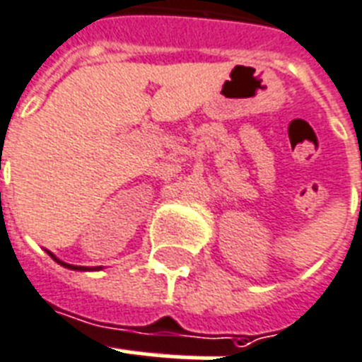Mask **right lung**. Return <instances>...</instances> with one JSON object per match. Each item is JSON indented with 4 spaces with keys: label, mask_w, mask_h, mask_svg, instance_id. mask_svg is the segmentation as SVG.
I'll return each instance as SVG.
<instances>
[{
    "label": "right lung",
    "mask_w": 362,
    "mask_h": 362,
    "mask_svg": "<svg viewBox=\"0 0 362 362\" xmlns=\"http://www.w3.org/2000/svg\"><path fill=\"white\" fill-rule=\"evenodd\" d=\"M48 255L52 258H54L55 262L57 264H61V266L63 267H69V269H78V272H96V269H102V266H98V267H85V266H72V264H66V262H63V260H59L57 257H55V255H52V252L48 251Z\"/></svg>",
    "instance_id": "1"
}]
</instances>
